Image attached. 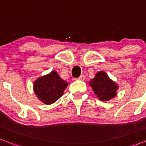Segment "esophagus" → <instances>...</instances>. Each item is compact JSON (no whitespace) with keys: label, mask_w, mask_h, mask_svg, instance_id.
Segmentation results:
<instances>
[{"label":"esophagus","mask_w":146,"mask_h":146,"mask_svg":"<svg viewBox=\"0 0 146 146\" xmlns=\"http://www.w3.org/2000/svg\"><path fill=\"white\" fill-rule=\"evenodd\" d=\"M75 80H85V76L83 75V74H82V75H81L80 77H78V78H77V79H75Z\"/></svg>","instance_id":"34e87169"}]
</instances>
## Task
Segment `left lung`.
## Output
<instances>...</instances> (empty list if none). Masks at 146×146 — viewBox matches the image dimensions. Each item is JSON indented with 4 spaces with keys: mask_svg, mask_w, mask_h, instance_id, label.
Listing matches in <instances>:
<instances>
[{
    "mask_svg": "<svg viewBox=\"0 0 146 146\" xmlns=\"http://www.w3.org/2000/svg\"><path fill=\"white\" fill-rule=\"evenodd\" d=\"M89 85L92 87L94 94L102 102L110 100L117 95L118 85L103 71L96 73Z\"/></svg>",
    "mask_w": 146,
    "mask_h": 146,
    "instance_id": "left-lung-1",
    "label": "left lung"
}]
</instances>
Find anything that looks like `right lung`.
Here are the masks:
<instances>
[{"instance_id":"obj_1","label":"right lung","mask_w":146,"mask_h":146,"mask_svg":"<svg viewBox=\"0 0 146 146\" xmlns=\"http://www.w3.org/2000/svg\"><path fill=\"white\" fill-rule=\"evenodd\" d=\"M68 83L55 71L38 77L33 83V91L40 101L46 104L55 102L64 94Z\"/></svg>"}]
</instances>
